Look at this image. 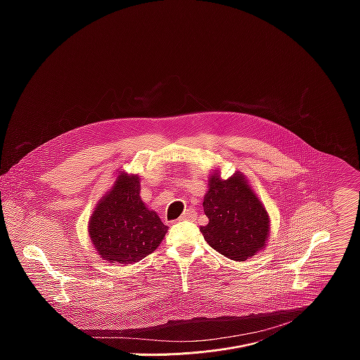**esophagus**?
<instances>
[{"instance_id": "1", "label": "esophagus", "mask_w": 360, "mask_h": 360, "mask_svg": "<svg viewBox=\"0 0 360 360\" xmlns=\"http://www.w3.org/2000/svg\"><path fill=\"white\" fill-rule=\"evenodd\" d=\"M196 218V212L195 211H186L184 215H182V221H191V219H195Z\"/></svg>"}]
</instances>
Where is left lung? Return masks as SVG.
I'll return each instance as SVG.
<instances>
[{
  "mask_svg": "<svg viewBox=\"0 0 360 360\" xmlns=\"http://www.w3.org/2000/svg\"><path fill=\"white\" fill-rule=\"evenodd\" d=\"M202 205L210 222L200 232L217 252L242 262L265 248L269 215L240 172L225 181L212 172Z\"/></svg>",
  "mask_w": 360,
  "mask_h": 360,
  "instance_id": "obj_1",
  "label": "left lung"
}]
</instances>
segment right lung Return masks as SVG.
<instances>
[{
	"label": "right lung",
	"mask_w": 360,
	"mask_h": 360,
	"mask_svg": "<svg viewBox=\"0 0 360 360\" xmlns=\"http://www.w3.org/2000/svg\"><path fill=\"white\" fill-rule=\"evenodd\" d=\"M138 175L121 172L99 199L88 224L92 245L110 264L129 265L143 259L162 242L168 226L139 196Z\"/></svg>",
	"instance_id": "right-lung-1"
}]
</instances>
